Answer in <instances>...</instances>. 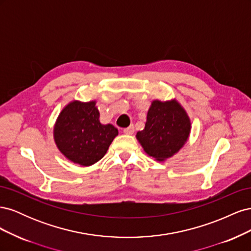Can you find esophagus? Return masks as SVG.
Instances as JSON below:
<instances>
[{
	"label": "esophagus",
	"instance_id": "esophagus-1",
	"mask_svg": "<svg viewBox=\"0 0 251 251\" xmlns=\"http://www.w3.org/2000/svg\"><path fill=\"white\" fill-rule=\"evenodd\" d=\"M134 131H135V127H134V126H133V125H132V126H130L128 127L124 128V133H125V134H126V135H132V134L134 133Z\"/></svg>",
	"mask_w": 251,
	"mask_h": 251
}]
</instances>
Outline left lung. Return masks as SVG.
Masks as SVG:
<instances>
[{
  "mask_svg": "<svg viewBox=\"0 0 251 251\" xmlns=\"http://www.w3.org/2000/svg\"><path fill=\"white\" fill-rule=\"evenodd\" d=\"M191 128V119L176 100H153L146 126L136 138L149 156L157 161H164L184 146Z\"/></svg>",
  "mask_w": 251,
  "mask_h": 251,
  "instance_id": "1",
  "label": "left lung"
}]
</instances>
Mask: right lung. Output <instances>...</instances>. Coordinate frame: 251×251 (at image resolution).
<instances>
[{
  "instance_id": "1",
  "label": "right lung",
  "mask_w": 251,
  "mask_h": 251,
  "mask_svg": "<svg viewBox=\"0 0 251 251\" xmlns=\"http://www.w3.org/2000/svg\"><path fill=\"white\" fill-rule=\"evenodd\" d=\"M96 101L73 100L59 113L53 128L57 149L67 159L90 166L105 155L118 135L112 125H101Z\"/></svg>"
}]
</instances>
